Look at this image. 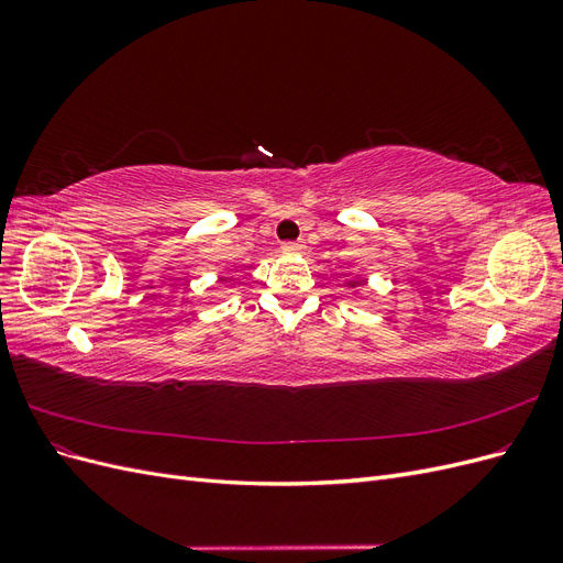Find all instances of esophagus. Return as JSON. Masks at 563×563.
<instances>
[{"instance_id": "obj_1", "label": "esophagus", "mask_w": 563, "mask_h": 563, "mask_svg": "<svg viewBox=\"0 0 563 563\" xmlns=\"http://www.w3.org/2000/svg\"><path fill=\"white\" fill-rule=\"evenodd\" d=\"M305 249H308V246H305L302 242H286V244H282V251L288 253V255H302Z\"/></svg>"}]
</instances>
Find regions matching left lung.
<instances>
[{
  "instance_id": "8db88e82",
  "label": "left lung",
  "mask_w": 563,
  "mask_h": 563,
  "mask_svg": "<svg viewBox=\"0 0 563 563\" xmlns=\"http://www.w3.org/2000/svg\"><path fill=\"white\" fill-rule=\"evenodd\" d=\"M347 286H350V288H356V286H362V279H352V282H347Z\"/></svg>"
}]
</instances>
